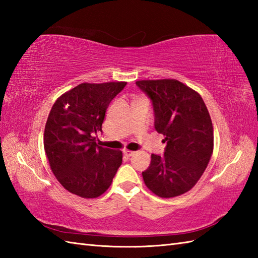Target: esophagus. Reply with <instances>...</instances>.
<instances>
[{"label": "esophagus", "mask_w": 258, "mask_h": 258, "mask_svg": "<svg viewBox=\"0 0 258 258\" xmlns=\"http://www.w3.org/2000/svg\"><path fill=\"white\" fill-rule=\"evenodd\" d=\"M134 153H135V152H133V151H128V150H125V151H124V155H125V156H127V157H130V156H132V155H134Z\"/></svg>", "instance_id": "obj_1"}]
</instances>
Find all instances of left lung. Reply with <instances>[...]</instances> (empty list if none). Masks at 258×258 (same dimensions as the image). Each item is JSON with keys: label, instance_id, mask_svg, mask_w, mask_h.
<instances>
[{"label": "left lung", "instance_id": "left-lung-1", "mask_svg": "<svg viewBox=\"0 0 258 258\" xmlns=\"http://www.w3.org/2000/svg\"><path fill=\"white\" fill-rule=\"evenodd\" d=\"M151 98L155 130L164 135L163 156L152 154L143 175L147 188L169 199L188 191L199 182L214 149V130L202 96L174 79L136 82Z\"/></svg>", "mask_w": 258, "mask_h": 258}]
</instances>
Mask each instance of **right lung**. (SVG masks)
<instances>
[{
    "instance_id": "right-lung-1",
    "label": "right lung",
    "mask_w": 258,
    "mask_h": 258,
    "mask_svg": "<svg viewBox=\"0 0 258 258\" xmlns=\"http://www.w3.org/2000/svg\"><path fill=\"white\" fill-rule=\"evenodd\" d=\"M126 82L82 83L54 103L45 124L44 150L65 189L95 199L111 186L123 154L97 144L109 103Z\"/></svg>"
}]
</instances>
